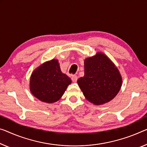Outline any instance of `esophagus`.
Returning a JSON list of instances; mask_svg holds the SVG:
<instances>
[{"instance_id": "34e87169", "label": "esophagus", "mask_w": 147, "mask_h": 147, "mask_svg": "<svg viewBox=\"0 0 147 147\" xmlns=\"http://www.w3.org/2000/svg\"><path fill=\"white\" fill-rule=\"evenodd\" d=\"M71 80H72V81H73V82L76 83V81H77V80H78V76H76V75L72 76H71Z\"/></svg>"}]
</instances>
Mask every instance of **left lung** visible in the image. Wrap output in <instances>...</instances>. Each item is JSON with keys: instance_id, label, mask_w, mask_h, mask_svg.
I'll list each match as a JSON object with an SVG mask.
<instances>
[{"instance_id": "1", "label": "left lung", "mask_w": 147, "mask_h": 147, "mask_svg": "<svg viewBox=\"0 0 147 147\" xmlns=\"http://www.w3.org/2000/svg\"><path fill=\"white\" fill-rule=\"evenodd\" d=\"M84 76L79 78L78 84L85 98L95 105L112 100L122 85V78L112 61L102 53L84 60Z\"/></svg>"}]
</instances>
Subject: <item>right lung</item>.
Returning <instances> with one entry per match:
<instances>
[{
    "label": "right lung",
    "mask_w": 147,
    "mask_h": 147,
    "mask_svg": "<svg viewBox=\"0 0 147 147\" xmlns=\"http://www.w3.org/2000/svg\"><path fill=\"white\" fill-rule=\"evenodd\" d=\"M71 83V79L61 71L58 60L52 59L40 64L32 72L29 89L39 100L54 103L60 100Z\"/></svg>",
    "instance_id": "1"
}]
</instances>
